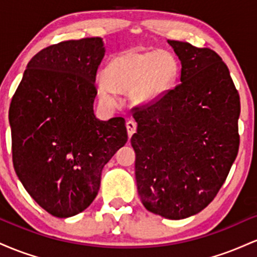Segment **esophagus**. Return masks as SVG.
<instances>
[{"label": "esophagus", "instance_id": "esophagus-1", "mask_svg": "<svg viewBox=\"0 0 257 257\" xmlns=\"http://www.w3.org/2000/svg\"><path fill=\"white\" fill-rule=\"evenodd\" d=\"M125 126H126V131H128V137L131 138L133 134H134L135 132H137V122H134V120H128V122L125 123Z\"/></svg>", "mask_w": 257, "mask_h": 257}]
</instances>
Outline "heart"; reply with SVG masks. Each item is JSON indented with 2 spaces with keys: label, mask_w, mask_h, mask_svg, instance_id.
I'll return each mask as SVG.
<instances>
[{
  "label": "heart",
  "mask_w": 257,
  "mask_h": 257,
  "mask_svg": "<svg viewBox=\"0 0 257 257\" xmlns=\"http://www.w3.org/2000/svg\"><path fill=\"white\" fill-rule=\"evenodd\" d=\"M178 61L166 51L131 49L112 58L102 71L105 82L98 91L105 101H114V92L129 93L139 104H149L173 88L178 77Z\"/></svg>",
  "instance_id": "heart-1"
}]
</instances>
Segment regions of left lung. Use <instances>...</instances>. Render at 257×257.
I'll return each instance as SVG.
<instances>
[{
	"mask_svg": "<svg viewBox=\"0 0 257 257\" xmlns=\"http://www.w3.org/2000/svg\"><path fill=\"white\" fill-rule=\"evenodd\" d=\"M180 82L162 98L137 106L135 178L145 208L172 220L202 211L216 197L238 155L239 93L216 52L168 40Z\"/></svg>",
	"mask_w": 257,
	"mask_h": 257,
	"instance_id": "obj_1",
	"label": "left lung"
}]
</instances>
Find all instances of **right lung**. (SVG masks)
Masks as SVG:
<instances>
[{"instance_id": "obj_1", "label": "right lung", "mask_w": 257, "mask_h": 257, "mask_svg": "<svg viewBox=\"0 0 257 257\" xmlns=\"http://www.w3.org/2000/svg\"><path fill=\"white\" fill-rule=\"evenodd\" d=\"M100 37L52 44L29 61L10 106L12 159L47 213L70 217L90 205L102 168L128 140L125 120L95 118Z\"/></svg>"}]
</instances>
